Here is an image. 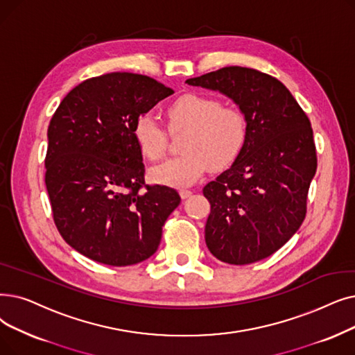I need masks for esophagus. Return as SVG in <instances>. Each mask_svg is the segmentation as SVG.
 <instances>
[{
	"label": "esophagus",
	"instance_id": "esophagus-1",
	"mask_svg": "<svg viewBox=\"0 0 355 355\" xmlns=\"http://www.w3.org/2000/svg\"><path fill=\"white\" fill-rule=\"evenodd\" d=\"M191 194H193V191H191V190H187V189H181V190H180V196H181V198H189Z\"/></svg>",
	"mask_w": 355,
	"mask_h": 355
}]
</instances>
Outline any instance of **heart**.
<instances>
[{
    "label": "heart",
    "mask_w": 355,
    "mask_h": 355,
    "mask_svg": "<svg viewBox=\"0 0 355 355\" xmlns=\"http://www.w3.org/2000/svg\"><path fill=\"white\" fill-rule=\"evenodd\" d=\"M169 130L187 129L182 139V155L150 169L153 181L165 186H189L206 169H222L241 153L248 126L243 113L223 107L218 98L186 94L174 100L165 112ZM133 137L142 155L159 161L166 150V133L158 120L144 113L133 123Z\"/></svg>",
    "instance_id": "b5f03b06"
}]
</instances>
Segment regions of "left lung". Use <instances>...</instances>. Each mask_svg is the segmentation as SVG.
Here are the masks:
<instances>
[{
  "label": "left lung",
  "mask_w": 355,
  "mask_h": 355,
  "mask_svg": "<svg viewBox=\"0 0 355 355\" xmlns=\"http://www.w3.org/2000/svg\"><path fill=\"white\" fill-rule=\"evenodd\" d=\"M186 83L222 92L246 119L241 153L203 189L210 203L205 236L223 263H257L304 220L318 166L311 121L283 83L252 68L226 67Z\"/></svg>",
  "instance_id": "obj_1"
}]
</instances>
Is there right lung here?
Here are the masks:
<instances>
[{
    "mask_svg": "<svg viewBox=\"0 0 355 355\" xmlns=\"http://www.w3.org/2000/svg\"><path fill=\"white\" fill-rule=\"evenodd\" d=\"M173 92L146 75L105 73L71 89L49 123L44 182L53 220L92 261L126 267L148 259L181 202L171 187L146 186L132 132L137 117Z\"/></svg>",
    "mask_w": 355,
    "mask_h": 355,
    "instance_id": "obj_1",
    "label": "right lung"
}]
</instances>
